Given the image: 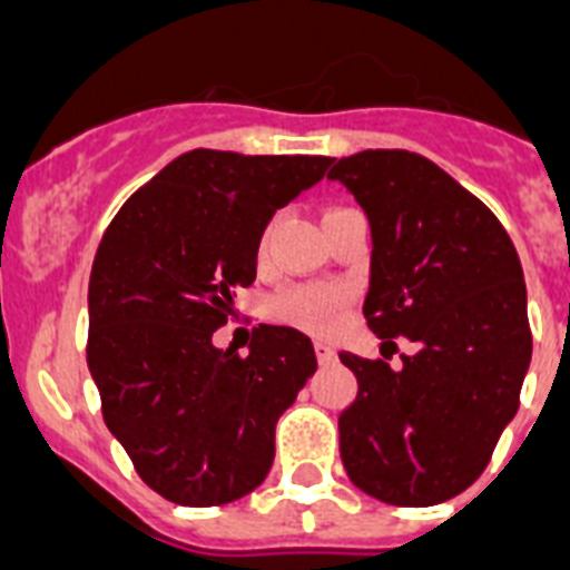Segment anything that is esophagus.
<instances>
[{
	"label": "esophagus",
	"mask_w": 570,
	"mask_h": 570,
	"mask_svg": "<svg viewBox=\"0 0 570 570\" xmlns=\"http://www.w3.org/2000/svg\"><path fill=\"white\" fill-rule=\"evenodd\" d=\"M314 355H317L320 366H328L332 361H335V350H332L328 343H320V341L314 343Z\"/></svg>",
	"instance_id": "34e87169"
}]
</instances>
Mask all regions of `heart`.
Returning a JSON list of instances; mask_svg holds the SVG:
<instances>
[{"label":"heart","mask_w":570,"mask_h":570,"mask_svg":"<svg viewBox=\"0 0 570 570\" xmlns=\"http://www.w3.org/2000/svg\"><path fill=\"white\" fill-rule=\"evenodd\" d=\"M271 238V227L265 229L262 247ZM346 303L350 296L346 291L335 288V285H296L279 294L274 299V314L291 326L312 332V335H332L346 317Z\"/></svg>","instance_id":"1"}]
</instances>
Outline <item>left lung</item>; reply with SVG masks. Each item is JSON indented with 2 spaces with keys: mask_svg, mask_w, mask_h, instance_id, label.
<instances>
[{
  "mask_svg": "<svg viewBox=\"0 0 570 570\" xmlns=\"http://www.w3.org/2000/svg\"><path fill=\"white\" fill-rule=\"evenodd\" d=\"M370 220L366 326L381 355L407 337L402 366L341 352L358 396L341 413L350 481L396 507L460 495L487 469L519 411L528 375V288L501 220L431 159L411 150H361L335 159Z\"/></svg>",
  "mask_w": 570,
  "mask_h": 570,
  "instance_id": "obj_1",
  "label": "left lung"
}]
</instances>
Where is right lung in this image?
<instances>
[{
  "mask_svg": "<svg viewBox=\"0 0 570 570\" xmlns=\"http://www.w3.org/2000/svg\"><path fill=\"white\" fill-rule=\"evenodd\" d=\"M332 157L195 148L127 197L89 274L87 364L110 434L154 492L218 507L265 481L276 422L317 370L312 341L258 326L247 355L212 343L256 279L274 212Z\"/></svg>",
  "mask_w": 570,
  "mask_h": 570,
  "instance_id": "obj_1",
  "label": "right lung"
}]
</instances>
